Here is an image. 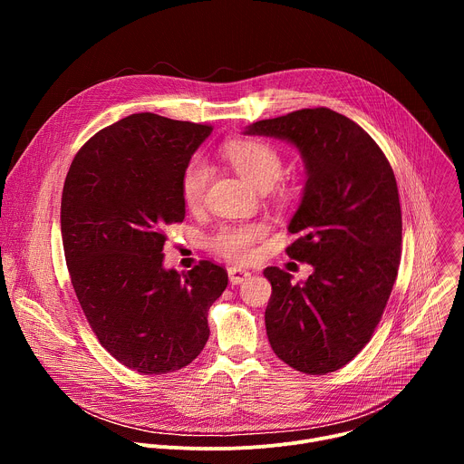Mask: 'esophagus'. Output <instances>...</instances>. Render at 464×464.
Segmentation results:
<instances>
[{"label":"esophagus","instance_id":"esophagus-1","mask_svg":"<svg viewBox=\"0 0 464 464\" xmlns=\"http://www.w3.org/2000/svg\"><path fill=\"white\" fill-rule=\"evenodd\" d=\"M227 276H229V283H231V285H242L246 279L251 277L249 272H246V270H242V268H237V266L229 268V270H227Z\"/></svg>","mask_w":464,"mask_h":464}]
</instances>
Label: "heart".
<instances>
[{
  "mask_svg": "<svg viewBox=\"0 0 464 464\" xmlns=\"http://www.w3.org/2000/svg\"><path fill=\"white\" fill-rule=\"evenodd\" d=\"M224 158L249 183L258 188H270L283 172V158L276 147L258 140H229L222 145ZM213 179V167L204 158H192L181 174V196L188 208L202 206ZM266 235L262 222H238L220 226L209 246L231 260H247L253 246Z\"/></svg>",
  "mask_w": 464,
  "mask_h": 464,
  "instance_id": "heart-1",
  "label": "heart"
}]
</instances>
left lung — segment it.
<instances>
[{"mask_svg":"<svg viewBox=\"0 0 464 464\" xmlns=\"http://www.w3.org/2000/svg\"><path fill=\"white\" fill-rule=\"evenodd\" d=\"M249 136L295 145L306 183L288 231L299 235L286 253L308 262L303 285L277 266L266 333L274 353L295 371L326 374L347 365L382 319L402 253V211L394 172L374 140L349 117L304 108L256 121Z\"/></svg>","mask_w":464,"mask_h":464,"instance_id":"1","label":"left lung"}]
</instances>
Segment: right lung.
I'll use <instances>...</instances> for the list:
<instances>
[{"label":"right lung","mask_w":464,"mask_h":464,"mask_svg":"<svg viewBox=\"0 0 464 464\" xmlns=\"http://www.w3.org/2000/svg\"><path fill=\"white\" fill-rule=\"evenodd\" d=\"M213 128L128 115L84 143L63 181L60 229L70 277L101 345L124 367L167 374L209 340L227 272L200 260L163 268L167 227L185 218L181 174Z\"/></svg>","instance_id":"1"}]
</instances>
